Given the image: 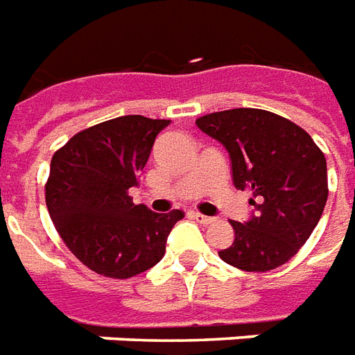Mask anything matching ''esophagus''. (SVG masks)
<instances>
[{"mask_svg":"<svg viewBox=\"0 0 355 355\" xmlns=\"http://www.w3.org/2000/svg\"><path fill=\"white\" fill-rule=\"evenodd\" d=\"M193 218L198 220L199 224H214V222H216L212 216H205L201 212H193Z\"/></svg>","mask_w":355,"mask_h":355,"instance_id":"1","label":"esophagus"}]
</instances>
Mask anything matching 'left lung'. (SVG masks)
<instances>
[{
    "label": "left lung",
    "instance_id": "left-lung-1",
    "mask_svg": "<svg viewBox=\"0 0 355 355\" xmlns=\"http://www.w3.org/2000/svg\"><path fill=\"white\" fill-rule=\"evenodd\" d=\"M196 124L224 144L237 190H250L256 216L231 220L235 241L218 252L241 271H272L290 261L320 222L327 188L324 152L288 118L263 109L205 114Z\"/></svg>",
    "mask_w": 355,
    "mask_h": 355
}]
</instances>
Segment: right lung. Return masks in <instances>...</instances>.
Wrapping results in <instances>:
<instances>
[{"mask_svg":"<svg viewBox=\"0 0 355 355\" xmlns=\"http://www.w3.org/2000/svg\"><path fill=\"white\" fill-rule=\"evenodd\" d=\"M171 120L130 114L78 131L54 152L44 199L58 235L97 275L137 277L164 258L167 235L184 212L135 205L131 186Z\"/></svg>","mask_w":355,"mask_h":355,"instance_id":"1","label":"right lung"}]
</instances>
